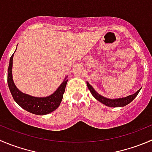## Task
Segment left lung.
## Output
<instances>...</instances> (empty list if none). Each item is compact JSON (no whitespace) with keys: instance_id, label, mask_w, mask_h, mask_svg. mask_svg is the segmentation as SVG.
I'll use <instances>...</instances> for the list:
<instances>
[{"instance_id":"left-lung-1","label":"left lung","mask_w":152,"mask_h":152,"mask_svg":"<svg viewBox=\"0 0 152 152\" xmlns=\"http://www.w3.org/2000/svg\"><path fill=\"white\" fill-rule=\"evenodd\" d=\"M87 85H88V89L90 90L91 93L92 94V95L98 100L100 102L103 103L105 105L108 106V107H123V106H126V104H129L132 101H133L135 97L137 96V94H139L140 89L138 90L135 94H132V95L129 96L124 97V98H120V99H110L105 98V97L99 95L96 91H95V90L93 88V87L90 85L88 82H87Z\"/></svg>"}]
</instances>
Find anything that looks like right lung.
<instances>
[{
  "instance_id": "add662e5",
  "label": "right lung",
  "mask_w": 152,
  "mask_h": 152,
  "mask_svg": "<svg viewBox=\"0 0 152 152\" xmlns=\"http://www.w3.org/2000/svg\"><path fill=\"white\" fill-rule=\"evenodd\" d=\"M14 53L12 55L10 60V64L7 75V82L10 91L15 101L24 110L28 112L37 114V115H45L55 110L59 106L63 98V94L65 91L67 85V77L58 87V89L50 96L47 97H34L20 92L15 85L12 75V59Z\"/></svg>"
}]
</instances>
